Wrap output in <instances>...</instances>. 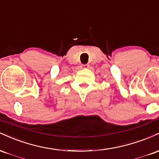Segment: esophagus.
Here are the masks:
<instances>
[{
	"label": "esophagus",
	"mask_w": 159,
	"mask_h": 159,
	"mask_svg": "<svg viewBox=\"0 0 159 159\" xmlns=\"http://www.w3.org/2000/svg\"><path fill=\"white\" fill-rule=\"evenodd\" d=\"M88 67H89V65H87V64L81 65V69H87Z\"/></svg>",
	"instance_id": "1"
}]
</instances>
